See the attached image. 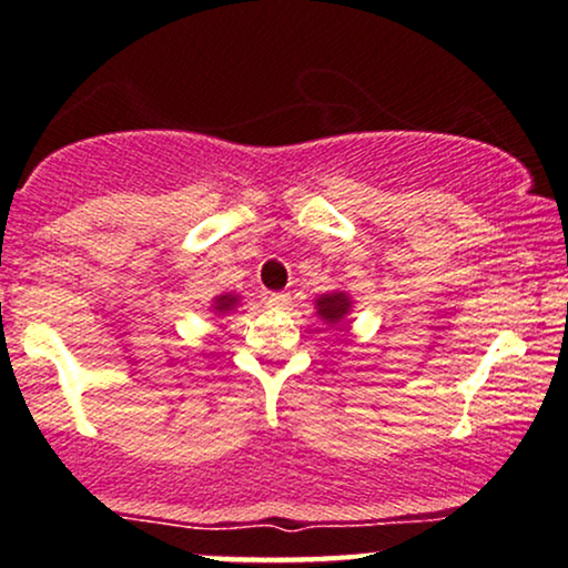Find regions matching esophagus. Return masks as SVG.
Segmentation results:
<instances>
[{
    "instance_id": "esophagus-1",
    "label": "esophagus",
    "mask_w": 568,
    "mask_h": 568,
    "mask_svg": "<svg viewBox=\"0 0 568 568\" xmlns=\"http://www.w3.org/2000/svg\"><path fill=\"white\" fill-rule=\"evenodd\" d=\"M266 304H270L272 310H288L291 293H270V296H266Z\"/></svg>"
}]
</instances>
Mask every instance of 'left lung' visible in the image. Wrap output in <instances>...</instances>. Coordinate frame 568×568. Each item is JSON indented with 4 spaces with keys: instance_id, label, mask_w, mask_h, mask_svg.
Wrapping results in <instances>:
<instances>
[{
    "instance_id": "1",
    "label": "left lung",
    "mask_w": 568,
    "mask_h": 568,
    "mask_svg": "<svg viewBox=\"0 0 568 568\" xmlns=\"http://www.w3.org/2000/svg\"><path fill=\"white\" fill-rule=\"evenodd\" d=\"M349 310V298L344 293H325V296L317 298V312H321L323 321L338 323Z\"/></svg>"
}]
</instances>
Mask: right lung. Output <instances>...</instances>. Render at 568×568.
Wrapping results in <instances>:
<instances>
[{"label":"right lung","mask_w":568,"mask_h":568,"mask_svg":"<svg viewBox=\"0 0 568 568\" xmlns=\"http://www.w3.org/2000/svg\"><path fill=\"white\" fill-rule=\"evenodd\" d=\"M234 306V296H221L216 298V312H226Z\"/></svg>","instance_id":"obj_1"}]
</instances>
